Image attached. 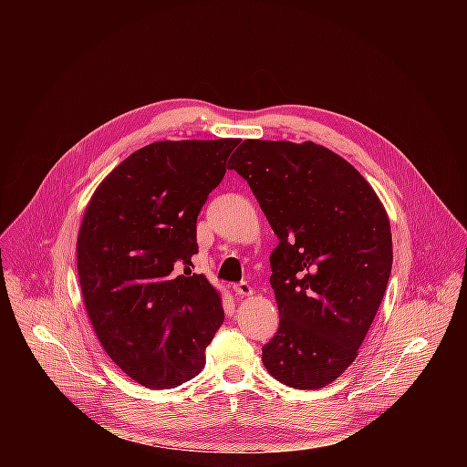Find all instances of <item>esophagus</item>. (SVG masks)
Returning <instances> with one entry per match:
<instances>
[{"instance_id": "esophagus-1", "label": "esophagus", "mask_w": 467, "mask_h": 467, "mask_svg": "<svg viewBox=\"0 0 467 467\" xmlns=\"http://www.w3.org/2000/svg\"><path fill=\"white\" fill-rule=\"evenodd\" d=\"M233 290H234V294L240 296V297H249V296H253V288L249 286V283H238V285L233 286Z\"/></svg>"}]
</instances>
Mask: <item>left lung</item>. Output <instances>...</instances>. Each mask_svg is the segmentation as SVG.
I'll return each instance as SVG.
<instances>
[{"label": "left lung", "instance_id": "1", "mask_svg": "<svg viewBox=\"0 0 467 467\" xmlns=\"http://www.w3.org/2000/svg\"><path fill=\"white\" fill-rule=\"evenodd\" d=\"M268 218L279 330L262 348L297 389L338 379L358 357L391 272V229L371 184L319 144L244 140L231 157Z\"/></svg>", "mask_w": 467, "mask_h": 467}]
</instances>
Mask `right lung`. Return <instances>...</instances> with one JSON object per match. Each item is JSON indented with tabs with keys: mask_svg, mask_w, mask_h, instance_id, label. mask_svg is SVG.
I'll list each match as a JSON object with an SVG mask.
<instances>
[{
	"mask_svg": "<svg viewBox=\"0 0 467 467\" xmlns=\"http://www.w3.org/2000/svg\"><path fill=\"white\" fill-rule=\"evenodd\" d=\"M238 142H153L119 162L87 205L78 234L85 308L112 362L146 388L195 377L223 323L220 292L186 275L197 214Z\"/></svg>",
	"mask_w": 467,
	"mask_h": 467,
	"instance_id": "right-lung-1",
	"label": "right lung"
}]
</instances>
